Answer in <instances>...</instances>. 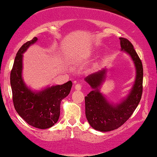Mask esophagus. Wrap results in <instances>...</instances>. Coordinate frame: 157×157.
Here are the masks:
<instances>
[{"mask_svg":"<svg viewBox=\"0 0 157 157\" xmlns=\"http://www.w3.org/2000/svg\"><path fill=\"white\" fill-rule=\"evenodd\" d=\"M81 88H82V86H81L80 83H77L76 85L75 86V89H76V90H80Z\"/></svg>","mask_w":157,"mask_h":157,"instance_id":"34e87169","label":"esophagus"}]
</instances>
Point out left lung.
<instances>
[{"mask_svg":"<svg viewBox=\"0 0 157 157\" xmlns=\"http://www.w3.org/2000/svg\"><path fill=\"white\" fill-rule=\"evenodd\" d=\"M122 50L131 56L135 63L137 76L132 89L128 98L116 105L110 104L100 93V87L104 80L105 70L97 72L85 78L94 90L85 97L86 117L93 128L101 132H108L121 127L137 108L143 91V66L142 61L132 43L126 38H119Z\"/></svg>","mask_w":157,"mask_h":157,"instance_id":"left-lung-1","label":"left lung"}]
</instances>
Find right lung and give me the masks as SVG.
I'll use <instances>...</instances> for the list:
<instances>
[{
    "mask_svg": "<svg viewBox=\"0 0 157 157\" xmlns=\"http://www.w3.org/2000/svg\"><path fill=\"white\" fill-rule=\"evenodd\" d=\"M37 40L34 37L20 47L10 72L13 102L18 115L29 125L39 129L51 128L58 121L62 100L69 94L72 82L47 88L34 93L26 87L22 78V53Z\"/></svg>",
    "mask_w": 157,
    "mask_h": 157,
    "instance_id": "1",
    "label": "right lung"
}]
</instances>
